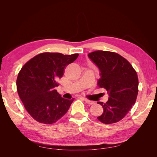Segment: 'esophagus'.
<instances>
[{
    "instance_id": "34e87169",
    "label": "esophagus",
    "mask_w": 157,
    "mask_h": 157,
    "mask_svg": "<svg viewBox=\"0 0 157 157\" xmlns=\"http://www.w3.org/2000/svg\"><path fill=\"white\" fill-rule=\"evenodd\" d=\"M85 101H86V103L89 104V105H94V104H95V102L94 101H90L88 99H85Z\"/></svg>"
}]
</instances>
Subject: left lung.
<instances>
[{"mask_svg":"<svg viewBox=\"0 0 157 157\" xmlns=\"http://www.w3.org/2000/svg\"><path fill=\"white\" fill-rule=\"evenodd\" d=\"M88 57L100 71L99 88L109 93V100L103 103V113L98 119L104 124L122 120L134 105L138 94V77L129 61L115 52L97 50Z\"/></svg>","mask_w":157,"mask_h":157,"instance_id":"1","label":"left lung"}]
</instances>
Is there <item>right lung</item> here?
Instances as JSON below:
<instances>
[{"mask_svg":"<svg viewBox=\"0 0 157 157\" xmlns=\"http://www.w3.org/2000/svg\"><path fill=\"white\" fill-rule=\"evenodd\" d=\"M78 54L63 55L44 52L33 57L19 72L16 86L19 96L28 113L35 121L52 124L67 112L74 98L67 99L54 90L64 69Z\"/></svg>","mask_w":157,"mask_h":157,"instance_id":"obj_1","label":"right lung"}]
</instances>
